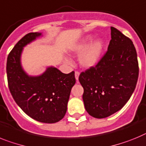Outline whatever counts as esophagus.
I'll return each instance as SVG.
<instances>
[{"mask_svg":"<svg viewBox=\"0 0 146 146\" xmlns=\"http://www.w3.org/2000/svg\"><path fill=\"white\" fill-rule=\"evenodd\" d=\"M79 74H80V73L78 71H75V77H76V80H78V76H79Z\"/></svg>","mask_w":146,"mask_h":146,"instance_id":"1","label":"esophagus"}]
</instances>
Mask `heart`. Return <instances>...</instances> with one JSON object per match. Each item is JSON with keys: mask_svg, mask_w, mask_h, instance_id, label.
Here are the masks:
<instances>
[{"mask_svg": "<svg viewBox=\"0 0 146 146\" xmlns=\"http://www.w3.org/2000/svg\"><path fill=\"white\" fill-rule=\"evenodd\" d=\"M92 40V37L91 36H87L84 41L75 48L77 53H81L84 50L79 57V62L80 64L85 68H90L97 63L104 48L103 42L100 40H95L90 45H89ZM68 62H69V61H68Z\"/></svg>", "mask_w": 146, "mask_h": 146, "instance_id": "1", "label": "heart"}]
</instances>
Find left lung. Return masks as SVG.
Masks as SVG:
<instances>
[{"label":"left lung","instance_id":"1","mask_svg":"<svg viewBox=\"0 0 146 146\" xmlns=\"http://www.w3.org/2000/svg\"><path fill=\"white\" fill-rule=\"evenodd\" d=\"M108 49L96 65L78 77L85 110L96 118L107 117L121 110L134 91L139 76L132 41L114 27Z\"/></svg>","mask_w":146,"mask_h":146}]
</instances>
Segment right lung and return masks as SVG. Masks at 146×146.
Here are the masks:
<instances>
[{"label": "right lung", "mask_w": 146, "mask_h": 146, "mask_svg": "<svg viewBox=\"0 0 146 146\" xmlns=\"http://www.w3.org/2000/svg\"><path fill=\"white\" fill-rule=\"evenodd\" d=\"M40 35L29 33L10 51L6 62L8 86L15 102L26 115L39 122L54 123L65 115L76 78L74 71L65 74L52 67L36 77L29 76L23 70L20 65L23 48Z\"/></svg>", "instance_id": "right-lung-1"}]
</instances>
